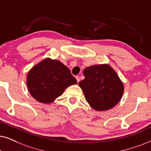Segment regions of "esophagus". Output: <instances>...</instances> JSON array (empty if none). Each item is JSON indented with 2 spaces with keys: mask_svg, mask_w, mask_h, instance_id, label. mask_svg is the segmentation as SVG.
<instances>
[{
  "mask_svg": "<svg viewBox=\"0 0 151 151\" xmlns=\"http://www.w3.org/2000/svg\"><path fill=\"white\" fill-rule=\"evenodd\" d=\"M76 79H77L78 83L80 81V77H79V76H76Z\"/></svg>",
  "mask_w": 151,
  "mask_h": 151,
  "instance_id": "34e87169",
  "label": "esophagus"
}]
</instances>
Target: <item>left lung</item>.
<instances>
[{"label": "left lung", "mask_w": 151, "mask_h": 151, "mask_svg": "<svg viewBox=\"0 0 151 151\" xmlns=\"http://www.w3.org/2000/svg\"><path fill=\"white\" fill-rule=\"evenodd\" d=\"M85 79L79 83L86 100L93 109L106 111L119 102L124 92L123 82L108 64L87 67Z\"/></svg>", "instance_id": "obj_1"}]
</instances>
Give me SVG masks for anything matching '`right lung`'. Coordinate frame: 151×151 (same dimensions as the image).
<instances>
[{"mask_svg": "<svg viewBox=\"0 0 151 151\" xmlns=\"http://www.w3.org/2000/svg\"><path fill=\"white\" fill-rule=\"evenodd\" d=\"M26 83L34 99L44 104H50L77 80L70 70L58 60L46 58L28 72Z\"/></svg>", "mask_w": 151, "mask_h": 151, "instance_id": "obj_1", "label": "right lung"}]
</instances>
